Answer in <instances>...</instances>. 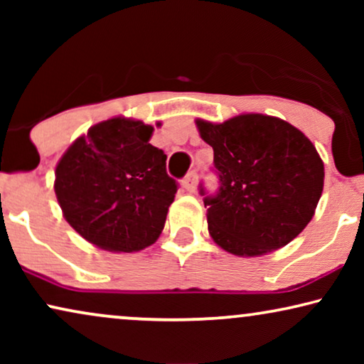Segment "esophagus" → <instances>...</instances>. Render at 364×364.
Here are the masks:
<instances>
[{
  "label": "esophagus",
  "mask_w": 364,
  "mask_h": 364,
  "mask_svg": "<svg viewBox=\"0 0 364 364\" xmlns=\"http://www.w3.org/2000/svg\"><path fill=\"white\" fill-rule=\"evenodd\" d=\"M197 178H198V176H197V171L188 172L187 176L183 177V181H182V186H183V188H187L188 192H193V191H196V187H197Z\"/></svg>",
  "instance_id": "obj_1"
}]
</instances>
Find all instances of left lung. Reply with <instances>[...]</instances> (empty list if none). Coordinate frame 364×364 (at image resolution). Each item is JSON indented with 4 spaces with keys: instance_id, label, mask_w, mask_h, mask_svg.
Segmentation results:
<instances>
[{
    "instance_id": "8db88e82",
    "label": "left lung",
    "mask_w": 364,
    "mask_h": 364,
    "mask_svg": "<svg viewBox=\"0 0 364 364\" xmlns=\"http://www.w3.org/2000/svg\"><path fill=\"white\" fill-rule=\"evenodd\" d=\"M213 149L218 191L207 196L208 233L223 250L257 257L285 247L313 218L325 167L301 131L278 117L242 114L223 124L197 121Z\"/></svg>"
}]
</instances>
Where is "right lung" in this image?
<instances>
[{"mask_svg": "<svg viewBox=\"0 0 364 364\" xmlns=\"http://www.w3.org/2000/svg\"><path fill=\"white\" fill-rule=\"evenodd\" d=\"M154 127L114 117L74 141L56 166L54 192L69 225L92 245L137 252L161 235L178 183Z\"/></svg>", "mask_w": 364, "mask_h": 364, "instance_id": "1", "label": "right lung"}]
</instances>
